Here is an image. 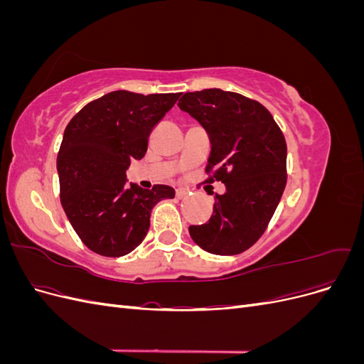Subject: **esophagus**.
Listing matches in <instances>:
<instances>
[{"mask_svg":"<svg viewBox=\"0 0 364 364\" xmlns=\"http://www.w3.org/2000/svg\"><path fill=\"white\" fill-rule=\"evenodd\" d=\"M186 194H188V190H186V188H178V190H176V197H178V199H182V197H185Z\"/></svg>","mask_w":364,"mask_h":364,"instance_id":"34e87169","label":"esophagus"}]
</instances>
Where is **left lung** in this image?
Here are the masks:
<instances>
[{
	"label": "left lung",
	"mask_w": 364,
	"mask_h": 364,
	"mask_svg": "<svg viewBox=\"0 0 364 364\" xmlns=\"http://www.w3.org/2000/svg\"><path fill=\"white\" fill-rule=\"evenodd\" d=\"M178 106L208 132L206 165L215 194L209 222L190 226L197 246L215 255H237L258 241L287 183V144L272 114L261 103L222 90L185 92Z\"/></svg>",
	"instance_id": "obj_1"
}]
</instances>
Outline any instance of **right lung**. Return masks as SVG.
Listing matches in <instances>:
<instances>
[{
    "label": "right lung",
    "instance_id": "1",
    "mask_svg": "<svg viewBox=\"0 0 364 364\" xmlns=\"http://www.w3.org/2000/svg\"><path fill=\"white\" fill-rule=\"evenodd\" d=\"M179 97L114 91L87 103L65 129L58 155L60 203L83 245L98 255L123 257L138 247L153 206L174 197L168 185H127L126 170L144 158L151 129Z\"/></svg>",
    "mask_w": 364,
    "mask_h": 364
}]
</instances>
